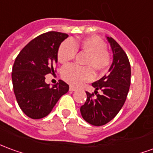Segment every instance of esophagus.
<instances>
[{
    "instance_id": "34e87169",
    "label": "esophagus",
    "mask_w": 153,
    "mask_h": 153,
    "mask_svg": "<svg viewBox=\"0 0 153 153\" xmlns=\"http://www.w3.org/2000/svg\"><path fill=\"white\" fill-rule=\"evenodd\" d=\"M69 90H70V91H75V90H76V88L73 87V86H70V87H69Z\"/></svg>"
}]
</instances>
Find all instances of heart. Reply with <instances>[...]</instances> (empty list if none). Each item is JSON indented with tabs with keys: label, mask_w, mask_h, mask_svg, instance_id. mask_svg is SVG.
<instances>
[{
	"label": "heart",
	"mask_w": 153,
	"mask_h": 153,
	"mask_svg": "<svg viewBox=\"0 0 153 153\" xmlns=\"http://www.w3.org/2000/svg\"><path fill=\"white\" fill-rule=\"evenodd\" d=\"M77 49L88 54L84 62L85 68H80L74 65L65 66L62 69L63 79L74 86H79L84 82L91 81L94 78V70L97 73H103L109 67L111 59L107 51V45L98 36H89L79 42L66 39L59 45L57 58L59 63L67 64L72 60L77 53Z\"/></svg>",
	"instance_id": "obj_1"
}]
</instances>
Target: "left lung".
<instances>
[{
  "mask_svg": "<svg viewBox=\"0 0 153 153\" xmlns=\"http://www.w3.org/2000/svg\"><path fill=\"white\" fill-rule=\"evenodd\" d=\"M107 39L114 54L112 65L106 75L92 84L94 93L86 92L87 99L80 108L83 118L94 126L106 124L114 118L124 104L131 84V66L127 54L112 37Z\"/></svg>",
  "mask_w": 153,
  "mask_h": 153,
  "instance_id": "1",
  "label": "left lung"
}]
</instances>
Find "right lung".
I'll return each instance as SVG.
<instances>
[{"label":"right lung","instance_id":"obj_1","mask_svg":"<svg viewBox=\"0 0 153 153\" xmlns=\"http://www.w3.org/2000/svg\"><path fill=\"white\" fill-rule=\"evenodd\" d=\"M65 33L49 31L30 41L17 55L12 68V84L16 101L25 115L39 119L51 113L69 85L59 80L50 87L45 83L48 74H54L57 53Z\"/></svg>","mask_w":153,"mask_h":153}]
</instances>
